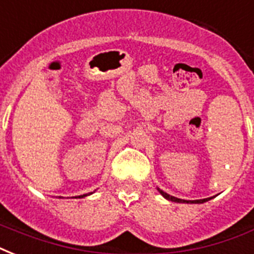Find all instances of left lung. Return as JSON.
Returning a JSON list of instances; mask_svg holds the SVG:
<instances>
[{"label": "left lung", "instance_id": "left-lung-1", "mask_svg": "<svg viewBox=\"0 0 254 254\" xmlns=\"http://www.w3.org/2000/svg\"><path fill=\"white\" fill-rule=\"evenodd\" d=\"M158 191H159V192H161V195H162L163 197H166L167 200L175 201V203H204V201L209 200V199H199V200H185V199H179V197L171 196V195L166 193V192H165V191H162V190L158 189Z\"/></svg>", "mask_w": 254, "mask_h": 254}]
</instances>
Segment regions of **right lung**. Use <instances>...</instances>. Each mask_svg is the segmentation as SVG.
<instances>
[{
  "label": "right lung",
  "instance_id": "1",
  "mask_svg": "<svg viewBox=\"0 0 254 254\" xmlns=\"http://www.w3.org/2000/svg\"><path fill=\"white\" fill-rule=\"evenodd\" d=\"M88 195H89V193H88ZM84 196H87V193H84V195H80V196H75V197H84Z\"/></svg>",
  "mask_w": 254,
  "mask_h": 254
}]
</instances>
